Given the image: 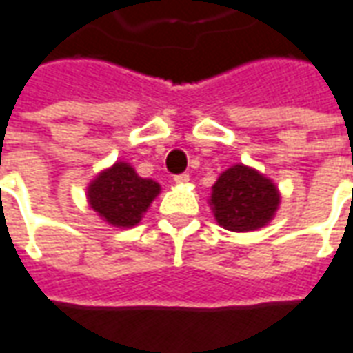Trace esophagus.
<instances>
[{
	"label": "esophagus",
	"instance_id": "obj_1",
	"mask_svg": "<svg viewBox=\"0 0 353 353\" xmlns=\"http://www.w3.org/2000/svg\"><path fill=\"white\" fill-rule=\"evenodd\" d=\"M189 179H191V177H189V174H181V176L174 177V181H176L177 185H187L189 183Z\"/></svg>",
	"mask_w": 353,
	"mask_h": 353
}]
</instances>
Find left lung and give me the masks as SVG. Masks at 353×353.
Listing matches in <instances>:
<instances>
[{"label":"left lung","mask_w":353,"mask_h":353,"mask_svg":"<svg viewBox=\"0 0 353 353\" xmlns=\"http://www.w3.org/2000/svg\"><path fill=\"white\" fill-rule=\"evenodd\" d=\"M281 194L270 177L259 170L234 164L217 177L208 204L219 227L232 232L259 230L272 221Z\"/></svg>","instance_id":"obj_1"}]
</instances>
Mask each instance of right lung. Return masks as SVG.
<instances>
[{
    "label": "right lung",
    "instance_id": "1",
    "mask_svg": "<svg viewBox=\"0 0 353 353\" xmlns=\"http://www.w3.org/2000/svg\"><path fill=\"white\" fill-rule=\"evenodd\" d=\"M159 192L161 185L154 179L138 176L128 162L117 161L90 179L87 202L101 221L117 229H130L141 221Z\"/></svg>",
    "mask_w": 353,
    "mask_h": 353
}]
</instances>
